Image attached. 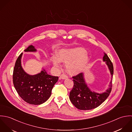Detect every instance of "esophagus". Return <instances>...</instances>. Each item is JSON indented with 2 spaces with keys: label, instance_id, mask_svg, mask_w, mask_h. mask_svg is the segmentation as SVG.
<instances>
[{
  "label": "esophagus",
  "instance_id": "obj_1",
  "mask_svg": "<svg viewBox=\"0 0 132 132\" xmlns=\"http://www.w3.org/2000/svg\"><path fill=\"white\" fill-rule=\"evenodd\" d=\"M68 78V77L67 76H66V75L65 74H62L60 76V79H67Z\"/></svg>",
  "mask_w": 132,
  "mask_h": 132
}]
</instances>
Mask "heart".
I'll return each instance as SVG.
<instances>
[{
	"mask_svg": "<svg viewBox=\"0 0 132 132\" xmlns=\"http://www.w3.org/2000/svg\"><path fill=\"white\" fill-rule=\"evenodd\" d=\"M56 56H53L52 62L59 66L60 62L66 64L67 72L71 75L81 72L88 65L90 57L86 50L81 47L62 48L56 53Z\"/></svg>",
	"mask_w": 132,
	"mask_h": 132,
	"instance_id": "b5f03b06",
	"label": "heart"
}]
</instances>
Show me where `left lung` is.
<instances>
[{
	"label": "left lung",
	"mask_w": 132,
	"mask_h": 132,
	"mask_svg": "<svg viewBox=\"0 0 132 132\" xmlns=\"http://www.w3.org/2000/svg\"><path fill=\"white\" fill-rule=\"evenodd\" d=\"M103 61L107 65L111 76L109 87L105 92L98 93L91 91L86 82L84 73H80L72 77L74 85L70 92L69 98L72 104L78 109L88 110L96 108L101 105L109 96L112 87L113 66L110 59L105 53Z\"/></svg>",
	"instance_id": "obj_1"
}]
</instances>
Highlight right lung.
Returning <instances> with one entry per match:
<instances>
[{
  "mask_svg": "<svg viewBox=\"0 0 132 132\" xmlns=\"http://www.w3.org/2000/svg\"><path fill=\"white\" fill-rule=\"evenodd\" d=\"M36 51L32 45L24 50L26 52ZM22 55V53L17 58L14 68L13 81L14 87L26 102L31 105H41L50 97L53 87L59 77L48 75L44 69L35 75L27 74L21 66Z\"/></svg>",
  "mask_w": 132,
  "mask_h": 132,
  "instance_id": "right-lung-1",
  "label": "right lung"
}]
</instances>
